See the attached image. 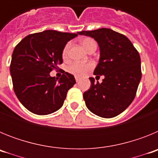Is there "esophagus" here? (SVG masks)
<instances>
[{
    "mask_svg": "<svg viewBox=\"0 0 158 158\" xmlns=\"http://www.w3.org/2000/svg\"><path fill=\"white\" fill-rule=\"evenodd\" d=\"M75 80H76L77 82H78L79 81H80V77H77V76H76V77H75Z\"/></svg>",
    "mask_w": 158,
    "mask_h": 158,
    "instance_id": "esophagus-1",
    "label": "esophagus"
}]
</instances>
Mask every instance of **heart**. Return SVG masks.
<instances>
[{"instance_id":"1","label":"heart","mask_w":158,"mask_h":158,"mask_svg":"<svg viewBox=\"0 0 158 158\" xmlns=\"http://www.w3.org/2000/svg\"><path fill=\"white\" fill-rule=\"evenodd\" d=\"M81 45L85 49L86 51H89L92 47H95L96 43L93 40L90 39V38H85L83 39L81 41ZM69 43H67L66 45L64 47L63 51H62V57L63 58H66L68 57V54H69ZM94 67V64L93 62H88V63H81V62H73L71 65H69L68 67V71L70 73L75 75L77 77H82L87 74L88 73L90 70L93 69Z\"/></svg>"}]
</instances>
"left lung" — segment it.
<instances>
[{
  "mask_svg": "<svg viewBox=\"0 0 158 158\" xmlns=\"http://www.w3.org/2000/svg\"><path fill=\"white\" fill-rule=\"evenodd\" d=\"M78 35L93 38L100 47V60L93 74L104 75L102 83H95L84 93L86 107L95 115L112 118L132 103L142 77L141 58L132 43L124 35L109 28L82 31Z\"/></svg>",
  "mask_w": 158,
  "mask_h": 158,
  "instance_id": "obj_1",
  "label": "left lung"
}]
</instances>
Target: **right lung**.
<instances>
[{"label":"right lung","instance_id":"right-lung-1","mask_svg":"<svg viewBox=\"0 0 158 158\" xmlns=\"http://www.w3.org/2000/svg\"><path fill=\"white\" fill-rule=\"evenodd\" d=\"M77 34L54 30L29 35L14 49L10 65L14 92L19 102L36 115H49L63 105L67 92L76 83L65 72L51 77L52 69L62 63V51Z\"/></svg>","mask_w":158,"mask_h":158}]
</instances>
